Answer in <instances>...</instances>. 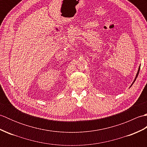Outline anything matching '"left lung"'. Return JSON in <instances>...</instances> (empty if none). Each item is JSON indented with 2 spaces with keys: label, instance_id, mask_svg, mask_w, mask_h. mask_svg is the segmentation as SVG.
<instances>
[{
  "label": "left lung",
  "instance_id": "obj_1",
  "mask_svg": "<svg viewBox=\"0 0 147 147\" xmlns=\"http://www.w3.org/2000/svg\"><path fill=\"white\" fill-rule=\"evenodd\" d=\"M140 65H140V66H139V68H138V72H137V73H136V77H135V80H134V81H133V83L131 84V86L132 85H133V84L135 83V80H136V78L138 77V74H139V72H140ZM130 86V87H131Z\"/></svg>",
  "mask_w": 147,
  "mask_h": 147
}]
</instances>
